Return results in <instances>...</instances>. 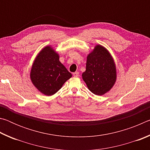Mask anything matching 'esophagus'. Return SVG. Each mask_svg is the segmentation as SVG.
<instances>
[{
    "instance_id": "obj_1",
    "label": "esophagus",
    "mask_w": 150,
    "mask_h": 150,
    "mask_svg": "<svg viewBox=\"0 0 150 150\" xmlns=\"http://www.w3.org/2000/svg\"><path fill=\"white\" fill-rule=\"evenodd\" d=\"M73 76H74V77H78L79 75V73L77 72V71H76L75 73H73Z\"/></svg>"
}]
</instances>
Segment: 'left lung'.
<instances>
[{"mask_svg": "<svg viewBox=\"0 0 150 150\" xmlns=\"http://www.w3.org/2000/svg\"><path fill=\"white\" fill-rule=\"evenodd\" d=\"M117 73L112 56L100 44L96 45L87 55L86 70L82 78L90 91L96 95H103L115 85Z\"/></svg>", "mask_w": 150, "mask_h": 150, "instance_id": "8db88e82", "label": "left lung"}]
</instances>
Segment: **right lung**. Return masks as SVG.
Instances as JSON below:
<instances>
[{"label": "right lung", "mask_w": 150, "mask_h": 150, "mask_svg": "<svg viewBox=\"0 0 150 150\" xmlns=\"http://www.w3.org/2000/svg\"><path fill=\"white\" fill-rule=\"evenodd\" d=\"M72 77L59 61V54L51 45H46L38 54L30 70L32 84L46 96L56 93Z\"/></svg>", "instance_id": "right-lung-1"}]
</instances>
